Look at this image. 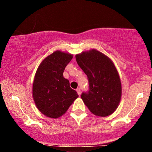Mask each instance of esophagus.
I'll return each instance as SVG.
<instances>
[{
  "label": "esophagus",
  "mask_w": 152,
  "mask_h": 152,
  "mask_svg": "<svg viewBox=\"0 0 152 152\" xmlns=\"http://www.w3.org/2000/svg\"><path fill=\"white\" fill-rule=\"evenodd\" d=\"M76 91H77V94H79V96H80V95H81V89H80V88H77Z\"/></svg>",
  "instance_id": "esophagus-1"
}]
</instances>
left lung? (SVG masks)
<instances>
[{
	"label": "left lung",
	"instance_id": "left-lung-1",
	"mask_svg": "<svg viewBox=\"0 0 152 152\" xmlns=\"http://www.w3.org/2000/svg\"><path fill=\"white\" fill-rule=\"evenodd\" d=\"M79 67L88 77L89 90L81 95L93 114L105 117L113 113L120 103L122 86L113 62L96 50L75 56Z\"/></svg>",
	"mask_w": 152,
	"mask_h": 152
}]
</instances>
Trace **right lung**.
I'll list each match as a JSON object with an SVG mask.
<instances>
[{"mask_svg": "<svg viewBox=\"0 0 152 152\" xmlns=\"http://www.w3.org/2000/svg\"><path fill=\"white\" fill-rule=\"evenodd\" d=\"M73 55L54 52L43 60L34 77L32 95L36 106L44 115L58 118L65 113L79 96L63 77Z\"/></svg>", "mask_w": 152, "mask_h": 152, "instance_id": "1", "label": "right lung"}]
</instances>
